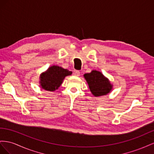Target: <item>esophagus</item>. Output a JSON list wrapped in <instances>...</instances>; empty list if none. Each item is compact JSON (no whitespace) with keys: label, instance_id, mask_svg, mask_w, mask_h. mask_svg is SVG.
Listing matches in <instances>:
<instances>
[{"label":"esophagus","instance_id":"1","mask_svg":"<svg viewBox=\"0 0 154 154\" xmlns=\"http://www.w3.org/2000/svg\"><path fill=\"white\" fill-rule=\"evenodd\" d=\"M74 75H75L77 77L80 76V72L78 71V70H75V71L74 72Z\"/></svg>","mask_w":154,"mask_h":154}]
</instances>
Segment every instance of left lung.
I'll return each instance as SVG.
<instances>
[{"instance_id": "8db88e82", "label": "left lung", "mask_w": 154, "mask_h": 154, "mask_svg": "<svg viewBox=\"0 0 154 154\" xmlns=\"http://www.w3.org/2000/svg\"><path fill=\"white\" fill-rule=\"evenodd\" d=\"M84 77L92 94L95 97L106 95L112 88V85L108 79L104 77L100 72L93 70L90 73L85 74Z\"/></svg>"}]
</instances>
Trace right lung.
I'll list each match as a JSON object with an SVG mask.
<instances>
[{
    "instance_id": "obj_1",
    "label": "right lung",
    "mask_w": 154,
    "mask_h": 154,
    "mask_svg": "<svg viewBox=\"0 0 154 154\" xmlns=\"http://www.w3.org/2000/svg\"><path fill=\"white\" fill-rule=\"evenodd\" d=\"M71 71L58 66H53L41 75L42 88L48 91H55L62 84L66 76L70 75Z\"/></svg>"
}]
</instances>
